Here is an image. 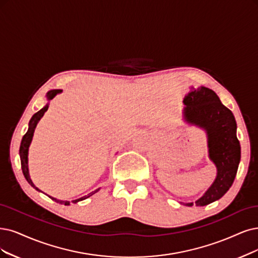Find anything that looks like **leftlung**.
Segmentation results:
<instances>
[{
	"mask_svg": "<svg viewBox=\"0 0 258 258\" xmlns=\"http://www.w3.org/2000/svg\"><path fill=\"white\" fill-rule=\"evenodd\" d=\"M186 121L204 127L208 135L209 157L218 169L214 184L196 203L205 206L222 198L232 186L240 161V144L236 135L233 112L225 107L216 92L206 87L192 89L184 99Z\"/></svg>",
	"mask_w": 258,
	"mask_h": 258,
	"instance_id": "1",
	"label": "left lung"
}]
</instances>
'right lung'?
Segmentation results:
<instances>
[{"instance_id": "right-lung-1", "label": "right lung", "mask_w": 258, "mask_h": 258, "mask_svg": "<svg viewBox=\"0 0 258 258\" xmlns=\"http://www.w3.org/2000/svg\"><path fill=\"white\" fill-rule=\"evenodd\" d=\"M62 90L60 89H57V90H51L49 93H47V100H52L53 98H55L57 94L60 93ZM47 105L46 106H44L42 109H40L39 111H37L34 116L32 117L31 121H30V127H28V131L25 133V135L23 136L22 138V141H21V146H20V158H21V168H22V172L24 174V177L26 178V180L28 182V184H30L32 187H34L36 190H38V191H40L39 189H38L32 182V179L30 177V174H28V166H27V152H28V147H30V144L32 141V138H33V135H34V131H35V127L37 125L38 121H39L41 119V117L43 116V113L47 110ZM99 190V189H98ZM98 190H95V191H92L90 192L88 196H85L81 199H78V200H74V201H72L73 203H76L79 201H82V200H85L89 198L90 196H92L93 194H95L98 191ZM53 201L59 203V204H63V205H69L70 202L69 201H60V200H57V199H54L52 197H50Z\"/></svg>"}]
</instances>
